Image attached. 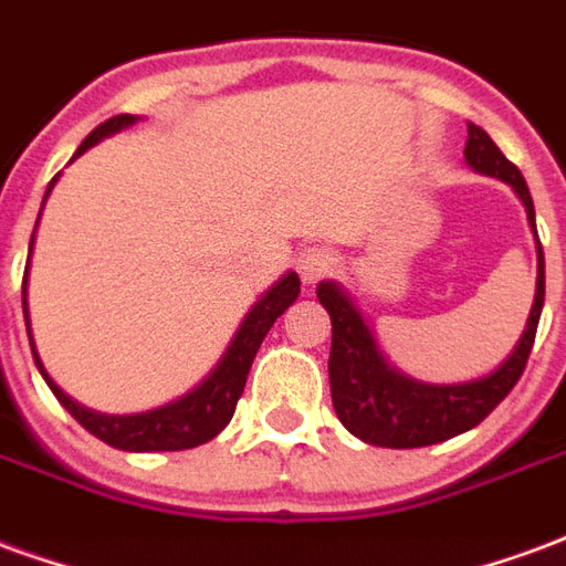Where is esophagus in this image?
Returning a JSON list of instances; mask_svg holds the SVG:
<instances>
[{
  "label": "esophagus",
  "instance_id": "1",
  "mask_svg": "<svg viewBox=\"0 0 566 566\" xmlns=\"http://www.w3.org/2000/svg\"><path fill=\"white\" fill-rule=\"evenodd\" d=\"M333 270V258L327 248H318V245H308L303 248L300 254H296V272H300V279L306 287L312 284H318L321 279H327Z\"/></svg>",
  "mask_w": 566,
  "mask_h": 566
}]
</instances>
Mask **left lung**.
Instances as JSON below:
<instances>
[{
    "label": "left lung",
    "mask_w": 566,
    "mask_h": 566,
    "mask_svg": "<svg viewBox=\"0 0 566 566\" xmlns=\"http://www.w3.org/2000/svg\"><path fill=\"white\" fill-rule=\"evenodd\" d=\"M470 139L463 148V157L475 172L494 175L500 181L518 193L527 209V221L534 227V199L524 185L518 166L503 157V150L491 142L485 129L470 124ZM536 258H539V275H536V296L527 331L522 343L515 345L510 360L491 376L467 385H421L400 376L388 367L381 357L379 345L360 318V312L352 306V300L333 282L318 287L321 306L331 312L333 343H331V397L333 409L357 439L381 449H421L433 442L458 437L479 421H485L506 394L522 379L527 357L534 348L536 324L543 312L546 296V263H543V245L536 239Z\"/></svg>",
    "instance_id": "1"
}]
</instances>
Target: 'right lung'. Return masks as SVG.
I'll list each match as a JSON object with an SVG mask.
<instances>
[{
  "label": "right lung",
  "instance_id": "1",
  "mask_svg": "<svg viewBox=\"0 0 566 566\" xmlns=\"http://www.w3.org/2000/svg\"><path fill=\"white\" fill-rule=\"evenodd\" d=\"M129 124H136V117L133 115L108 117L105 124H99L87 139L81 142L78 154H84L91 145H96V142L103 139V136H112V133L129 127ZM78 154H75V157H78ZM54 181L48 185V193H51ZM48 193H44V197H48ZM35 227H39V221H35ZM27 275H30V263H27V272H23V318H27V333H30ZM296 296H300V279H296V272H287L282 282L275 284L270 294L263 296L258 306L248 312V318L242 321V327H239L235 339L230 343V348H227L223 360L214 367V373H211L209 379L199 385L197 391L185 394L181 400H175V403L169 406H160V409H154V412H142V416H99V412H91V409H84V406H78L75 400H69L66 394L60 391L54 381L48 379L42 360L35 355L32 333L30 348L32 357H35V367H39V373L44 376V381L51 385V391H54L56 400L66 406L69 416L75 418L81 427H87L93 437H99L103 442H108V446H115V449L124 451L193 449V446H202V442L214 439L223 427L230 424V418H233L235 412V403H239V397L245 391L248 369L254 364V355H258L263 336L270 333L275 318L294 303Z\"/></svg>",
  "mask_w": 566,
  "mask_h": 566
}]
</instances>
